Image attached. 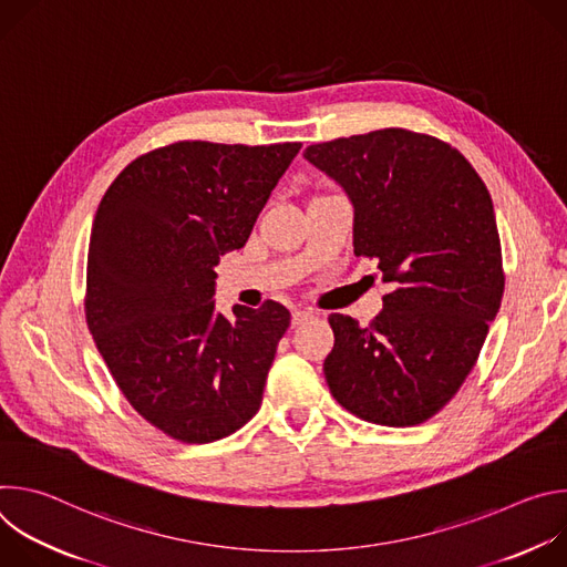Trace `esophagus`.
Masks as SVG:
<instances>
[{"label":"esophagus","instance_id":"obj_1","mask_svg":"<svg viewBox=\"0 0 567 567\" xmlns=\"http://www.w3.org/2000/svg\"><path fill=\"white\" fill-rule=\"evenodd\" d=\"M309 318H313V313H311V311L296 309V311L291 313V326H293V328H296V326H302V322H307Z\"/></svg>","mask_w":567,"mask_h":567}]
</instances>
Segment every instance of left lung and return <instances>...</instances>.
<instances>
[{
    "mask_svg": "<svg viewBox=\"0 0 567 567\" xmlns=\"http://www.w3.org/2000/svg\"><path fill=\"white\" fill-rule=\"evenodd\" d=\"M305 158L348 193L354 254L394 282L368 328L330 316V392L365 422L422 424L460 390L501 309L492 195L455 147L401 127L316 143Z\"/></svg>",
    "mask_w": 567,
    "mask_h": 567,
    "instance_id": "1",
    "label": "left lung"
}]
</instances>
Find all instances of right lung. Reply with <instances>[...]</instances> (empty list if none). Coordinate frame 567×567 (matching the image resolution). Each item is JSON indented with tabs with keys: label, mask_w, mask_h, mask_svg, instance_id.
I'll use <instances>...</instances> for the list:
<instances>
[{
	"label": "right lung",
	"mask_w": 567,
	"mask_h": 567,
	"mask_svg": "<svg viewBox=\"0 0 567 567\" xmlns=\"http://www.w3.org/2000/svg\"><path fill=\"white\" fill-rule=\"evenodd\" d=\"M300 147L171 143L134 158L101 199L87 326L130 406L177 442L221 440L260 409L291 313L267 300L228 320L215 267L247 245Z\"/></svg>",
	"instance_id": "add662e5"
}]
</instances>
